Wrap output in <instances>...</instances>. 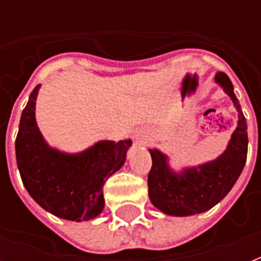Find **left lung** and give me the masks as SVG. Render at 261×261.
Masks as SVG:
<instances>
[{"mask_svg":"<svg viewBox=\"0 0 261 261\" xmlns=\"http://www.w3.org/2000/svg\"><path fill=\"white\" fill-rule=\"evenodd\" d=\"M215 83L230 96L239 112L237 128L231 134L226 150L214 161L186 168L181 172L172 171L168 157L160 150H149L153 161L147 176L149 198L159 210L168 215L187 217L210 210L229 194L247 161V120L236 97L233 84L222 71L215 74Z\"/></svg>","mask_w":261,"mask_h":261,"instance_id":"1","label":"left lung"}]
</instances>
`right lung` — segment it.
I'll return each mask as SVG.
<instances>
[{"mask_svg":"<svg viewBox=\"0 0 261 261\" xmlns=\"http://www.w3.org/2000/svg\"><path fill=\"white\" fill-rule=\"evenodd\" d=\"M39 88L35 87L22 110L16 160L22 184L44 210L69 221H88L104 208L102 186L126 161L127 141H98L77 154L53 149L43 139L35 119Z\"/></svg>","mask_w":261,"mask_h":261,"instance_id":"add662e5","label":"right lung"}]
</instances>
